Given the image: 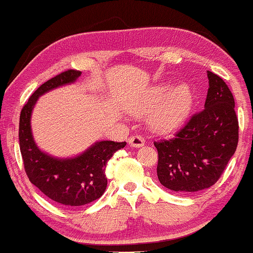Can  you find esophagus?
<instances>
[{"label":"esophagus","instance_id":"obj_1","mask_svg":"<svg viewBox=\"0 0 253 253\" xmlns=\"http://www.w3.org/2000/svg\"><path fill=\"white\" fill-rule=\"evenodd\" d=\"M129 144H130L131 146L139 147V146H143L144 144H145V139H144L142 136H139V134H136V136L130 137V138H129Z\"/></svg>","mask_w":253,"mask_h":253}]
</instances>
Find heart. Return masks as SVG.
Instances as JSON below:
<instances>
[{"instance_id": "1", "label": "heart", "mask_w": 253, "mask_h": 253, "mask_svg": "<svg viewBox=\"0 0 253 253\" xmlns=\"http://www.w3.org/2000/svg\"><path fill=\"white\" fill-rule=\"evenodd\" d=\"M193 106V93L181 84L172 90L169 84L156 87L145 104V110L156 109L153 123L160 129H174L186 119Z\"/></svg>"}]
</instances>
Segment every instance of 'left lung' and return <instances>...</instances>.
<instances>
[{"label":"left lung","mask_w":253,"mask_h":253,"mask_svg":"<svg viewBox=\"0 0 253 253\" xmlns=\"http://www.w3.org/2000/svg\"><path fill=\"white\" fill-rule=\"evenodd\" d=\"M205 108L187 120L172 138L157 140V175L166 188L195 193L217 182L238 144L235 100L221 77L207 72Z\"/></svg>","instance_id":"1"}]
</instances>
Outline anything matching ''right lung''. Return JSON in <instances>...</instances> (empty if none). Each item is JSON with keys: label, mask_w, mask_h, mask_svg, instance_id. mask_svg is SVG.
Masks as SVG:
<instances>
[{"label": "right lung", "mask_w": 253, "mask_h": 253, "mask_svg": "<svg viewBox=\"0 0 253 253\" xmlns=\"http://www.w3.org/2000/svg\"><path fill=\"white\" fill-rule=\"evenodd\" d=\"M80 74V71L67 70L47 80L31 95L19 116V149L26 175L42 194L66 207L87 205L103 195L107 188V164L126 144L102 140L72 159L53 158L36 145L30 117L37 98L55 87L73 83Z\"/></svg>", "instance_id": "add662e5"}]
</instances>
